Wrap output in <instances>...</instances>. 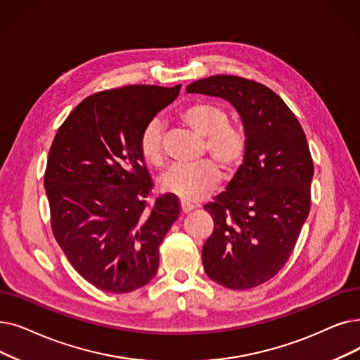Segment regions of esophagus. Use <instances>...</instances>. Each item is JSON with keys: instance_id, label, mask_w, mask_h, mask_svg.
<instances>
[{"instance_id": "esophagus-1", "label": "esophagus", "mask_w": 360, "mask_h": 360, "mask_svg": "<svg viewBox=\"0 0 360 360\" xmlns=\"http://www.w3.org/2000/svg\"><path fill=\"white\" fill-rule=\"evenodd\" d=\"M181 209H182V212H184V213H190L191 210H194V209H195V206H194V205H191V202H188V201L181 200Z\"/></svg>"}]
</instances>
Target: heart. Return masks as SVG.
<instances>
[{"instance_id": "obj_1", "label": "heart", "mask_w": 360, "mask_h": 360, "mask_svg": "<svg viewBox=\"0 0 360 360\" xmlns=\"http://www.w3.org/2000/svg\"><path fill=\"white\" fill-rule=\"evenodd\" d=\"M179 119L194 134L205 138L206 151L224 170L231 172L244 159L247 138L241 128L229 124V116L222 107L210 103H195L185 107ZM139 151L154 166L165 162L163 124L159 119L147 123L141 138ZM221 179L219 169L209 160L190 166H174L160 179L166 193L175 194L185 201H197L209 194Z\"/></svg>"}]
</instances>
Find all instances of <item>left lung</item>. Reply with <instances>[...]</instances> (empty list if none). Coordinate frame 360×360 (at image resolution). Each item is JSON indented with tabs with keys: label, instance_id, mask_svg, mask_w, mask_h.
<instances>
[{
	"label": "left lung",
	"instance_id": "8db88e82",
	"mask_svg": "<svg viewBox=\"0 0 360 360\" xmlns=\"http://www.w3.org/2000/svg\"><path fill=\"white\" fill-rule=\"evenodd\" d=\"M186 92L226 100L247 138L226 191L205 206L214 228L202 245V266L226 288L257 287L283 269L310 210L314 162L306 135L283 98L259 82L216 75Z\"/></svg>",
	"mask_w": 360,
	"mask_h": 360
}]
</instances>
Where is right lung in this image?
<instances>
[{
  "mask_svg": "<svg viewBox=\"0 0 360 360\" xmlns=\"http://www.w3.org/2000/svg\"><path fill=\"white\" fill-rule=\"evenodd\" d=\"M181 85H128L77 104L58 128L44 186L53 233L89 284L131 292L158 274L159 245L179 216L174 194L147 207L153 181L139 151L147 123Z\"/></svg>",
  "mask_w": 360,
  "mask_h": 360,
  "instance_id": "right-lung-1",
  "label": "right lung"
}]
</instances>
